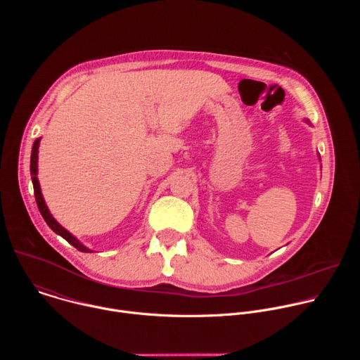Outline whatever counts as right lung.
Masks as SVG:
<instances>
[{
	"instance_id": "obj_1",
	"label": "right lung",
	"mask_w": 360,
	"mask_h": 360,
	"mask_svg": "<svg viewBox=\"0 0 360 360\" xmlns=\"http://www.w3.org/2000/svg\"><path fill=\"white\" fill-rule=\"evenodd\" d=\"M38 145H39V139H37L32 145V152H31V178H32V185H34V195H35V200H37V205H38V210L44 218V221L48 224V226L53 229L56 233L61 235L67 242H70L74 248H77L78 250L81 252H91V249L85 248L82 243H79V240H77L68 231H65L54 218L53 215L49 214L46 205L44 202V198L41 195V189H39V184H38V178H37V172H38V168H37V162H38Z\"/></svg>"
}]
</instances>
